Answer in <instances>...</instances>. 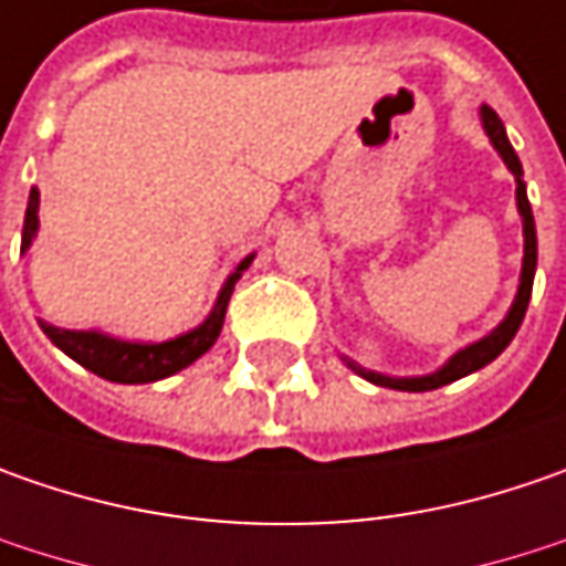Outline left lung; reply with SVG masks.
I'll use <instances>...</instances> for the list:
<instances>
[{
  "label": "left lung",
  "instance_id": "obj_1",
  "mask_svg": "<svg viewBox=\"0 0 566 566\" xmlns=\"http://www.w3.org/2000/svg\"><path fill=\"white\" fill-rule=\"evenodd\" d=\"M482 122H485V132H489L491 144L497 147V154L504 157V164L516 176V207L523 213V235H526V254H523V273H520V293H516V302H513L511 315L504 317V324L497 331H491L489 337L479 339L467 346L463 353H457L453 359L447 361L441 371L428 375V378H387V375H375V371H365L356 361H349L353 371H359L361 378H368L371 384H380V387H394V390H409V394H422V390H434V387H444L450 380L467 378L472 371L485 368L489 361H494L507 343L516 337L523 317H526V308H530V295H533V276H535V258H538V249H535V220H533V207H530V198H526V182H523V166H520V157L516 150L507 142V132H504V122L497 119V113L491 106H482Z\"/></svg>",
  "mask_w": 566,
  "mask_h": 566
}]
</instances>
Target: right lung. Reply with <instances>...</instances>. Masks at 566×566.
<instances>
[{"instance_id":"add662e5","label":"right lung","mask_w":566,"mask_h":566,"mask_svg":"<svg viewBox=\"0 0 566 566\" xmlns=\"http://www.w3.org/2000/svg\"><path fill=\"white\" fill-rule=\"evenodd\" d=\"M36 205H40V191L31 188L28 213H24V232H21V249L31 245L33 232H36ZM249 264L251 258H245L235 268V273L229 276L223 293L217 298V308L210 312V317L198 331H191L186 337L166 339V343H122V339H109L103 334H94V331H59L46 321H40V327L69 359H75L77 365H84L87 371H94L99 378L116 380V384H147V380L169 378V375H176L186 365H191L198 356H205L207 349L213 346V339L220 337L232 286H235L239 273L245 271Z\"/></svg>"}]
</instances>
